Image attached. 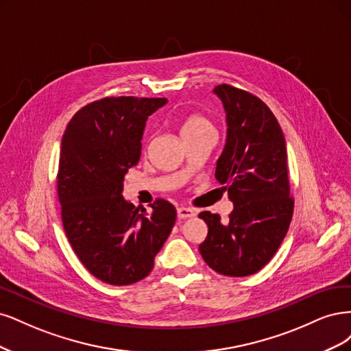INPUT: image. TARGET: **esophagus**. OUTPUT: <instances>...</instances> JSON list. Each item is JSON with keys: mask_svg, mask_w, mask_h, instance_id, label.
<instances>
[{"mask_svg": "<svg viewBox=\"0 0 351 351\" xmlns=\"http://www.w3.org/2000/svg\"><path fill=\"white\" fill-rule=\"evenodd\" d=\"M176 213H178V219H180V220L195 217V211L191 208H186V207H178Z\"/></svg>", "mask_w": 351, "mask_h": 351, "instance_id": "1", "label": "esophagus"}]
</instances>
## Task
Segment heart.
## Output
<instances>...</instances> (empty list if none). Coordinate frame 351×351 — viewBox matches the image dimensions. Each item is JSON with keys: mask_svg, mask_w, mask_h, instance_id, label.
Returning <instances> with one entry per match:
<instances>
[{"mask_svg": "<svg viewBox=\"0 0 351 351\" xmlns=\"http://www.w3.org/2000/svg\"><path fill=\"white\" fill-rule=\"evenodd\" d=\"M204 130H211V123L201 115L188 117L182 122V125H180V134H182V137L198 131H204Z\"/></svg>", "mask_w": 351, "mask_h": 351, "instance_id": "b5f03b06", "label": "heart"}]
</instances>
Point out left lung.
<instances>
[{
    "label": "left lung",
    "instance_id": "1",
    "mask_svg": "<svg viewBox=\"0 0 351 351\" xmlns=\"http://www.w3.org/2000/svg\"><path fill=\"white\" fill-rule=\"evenodd\" d=\"M226 112V144L216 179L233 202L229 220L199 213L208 226L199 254L210 268L229 277L255 274L274 256L293 216L287 149L280 123L261 99L232 87L213 90Z\"/></svg>",
    "mask_w": 351,
    "mask_h": 351
}]
</instances>
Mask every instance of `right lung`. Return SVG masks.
Wrapping results in <instances>:
<instances>
[{
	"label": "right lung",
	"instance_id": "obj_1",
	"mask_svg": "<svg viewBox=\"0 0 351 351\" xmlns=\"http://www.w3.org/2000/svg\"><path fill=\"white\" fill-rule=\"evenodd\" d=\"M165 97H105L82 108L65 128L56 176L64 230L83 265L108 285L150 274L172 232L176 210L156 199L138 211L122 195L141 156L145 121Z\"/></svg>",
	"mask_w": 351,
	"mask_h": 351
}]
</instances>
